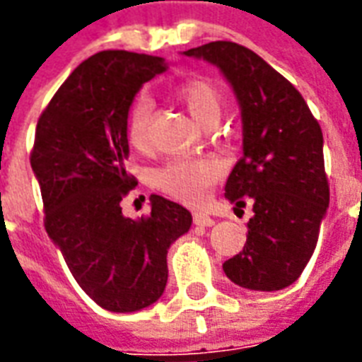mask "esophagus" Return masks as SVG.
Segmentation results:
<instances>
[{
    "label": "esophagus",
    "mask_w": 362,
    "mask_h": 362,
    "mask_svg": "<svg viewBox=\"0 0 362 362\" xmlns=\"http://www.w3.org/2000/svg\"><path fill=\"white\" fill-rule=\"evenodd\" d=\"M194 224L195 226H213L215 218L207 213H194Z\"/></svg>",
    "instance_id": "1"
}]
</instances>
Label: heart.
Returning <instances> with one entry per match:
<instances>
[{"label":"heart","mask_w":362,"mask_h":362,"mask_svg":"<svg viewBox=\"0 0 362 362\" xmlns=\"http://www.w3.org/2000/svg\"><path fill=\"white\" fill-rule=\"evenodd\" d=\"M174 95L202 127H215L222 115L221 90L211 80L192 78L182 82ZM153 105L146 95L132 101L127 119V136L134 149H146L151 140ZM224 174V165L215 157H173L155 168V186L184 203H202L209 189Z\"/></svg>","instance_id":"obj_1"}]
</instances>
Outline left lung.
<instances>
[{"instance_id": "8db88e82", "label": "left lung", "mask_w": 362, "mask_h": 362, "mask_svg": "<svg viewBox=\"0 0 362 362\" xmlns=\"http://www.w3.org/2000/svg\"><path fill=\"white\" fill-rule=\"evenodd\" d=\"M184 55L215 65L242 109L243 155L224 195L235 207L253 203V216L222 269L247 290H284L309 263L330 203L320 124L296 86L247 47L211 42Z\"/></svg>"}]
</instances>
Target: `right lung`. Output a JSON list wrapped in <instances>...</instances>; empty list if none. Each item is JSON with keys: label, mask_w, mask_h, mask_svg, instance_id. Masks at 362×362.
Returning <instances> with one entry per match:
<instances>
[{"label": "right lung", "mask_w": 362, "mask_h": 362, "mask_svg": "<svg viewBox=\"0 0 362 362\" xmlns=\"http://www.w3.org/2000/svg\"><path fill=\"white\" fill-rule=\"evenodd\" d=\"M168 69L163 57L99 52L63 82L36 127L32 170L45 230L74 280L113 313L153 305L168 278L167 253L192 226L186 207L151 195V213L122 215L138 184L127 173V119L136 93Z\"/></svg>", "instance_id": "right-lung-1"}]
</instances>
